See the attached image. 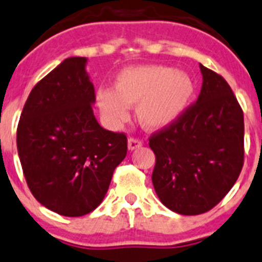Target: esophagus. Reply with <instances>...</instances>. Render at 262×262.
<instances>
[{
    "mask_svg": "<svg viewBox=\"0 0 262 262\" xmlns=\"http://www.w3.org/2000/svg\"><path fill=\"white\" fill-rule=\"evenodd\" d=\"M143 145V143H141L140 140H138V139H134V138H129L128 141H127V146H128V150H136V149H139L140 146Z\"/></svg>",
    "mask_w": 262,
    "mask_h": 262,
    "instance_id": "1",
    "label": "esophagus"
}]
</instances>
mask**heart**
Wrapping results in <instances>:
<instances>
[{"label":"heart","instance_id":"heart-1","mask_svg":"<svg viewBox=\"0 0 262 262\" xmlns=\"http://www.w3.org/2000/svg\"><path fill=\"white\" fill-rule=\"evenodd\" d=\"M195 92L193 78L166 66H136L123 69L114 91L96 92V104L111 123L128 118V106H138V119L146 129H162L178 121Z\"/></svg>","mask_w":262,"mask_h":262}]
</instances>
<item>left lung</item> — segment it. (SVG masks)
Returning a JSON list of instances; mask_svg holds the SVG:
<instances>
[{
	"label": "left lung",
	"mask_w": 262,
	"mask_h": 262,
	"mask_svg": "<svg viewBox=\"0 0 262 262\" xmlns=\"http://www.w3.org/2000/svg\"><path fill=\"white\" fill-rule=\"evenodd\" d=\"M203 83L195 104L154 134L151 181L159 201L180 215H201L229 193L243 167L245 119L228 82L199 64Z\"/></svg>",
	"instance_id": "obj_1"
}]
</instances>
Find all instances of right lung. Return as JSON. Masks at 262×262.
<instances>
[{"label":"right lung","instance_id":"obj_1","mask_svg":"<svg viewBox=\"0 0 262 262\" xmlns=\"http://www.w3.org/2000/svg\"><path fill=\"white\" fill-rule=\"evenodd\" d=\"M86 58H68L29 94L17 124L21 168L34 198L52 212L78 217L103 202L127 154L124 134L103 128Z\"/></svg>","mask_w":262,"mask_h":262}]
</instances>
